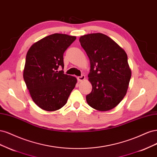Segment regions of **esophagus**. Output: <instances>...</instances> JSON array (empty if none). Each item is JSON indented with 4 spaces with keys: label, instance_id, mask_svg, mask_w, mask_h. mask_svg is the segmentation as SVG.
I'll return each instance as SVG.
<instances>
[{
    "label": "esophagus",
    "instance_id": "34e87169",
    "mask_svg": "<svg viewBox=\"0 0 157 157\" xmlns=\"http://www.w3.org/2000/svg\"><path fill=\"white\" fill-rule=\"evenodd\" d=\"M85 79V76L84 75H82L81 76L78 77V80L79 82H82V81H83Z\"/></svg>",
    "mask_w": 157,
    "mask_h": 157
}]
</instances>
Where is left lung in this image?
Returning <instances> with one entry per match:
<instances>
[{
  "label": "left lung",
  "mask_w": 157,
  "mask_h": 157,
  "mask_svg": "<svg viewBox=\"0 0 157 157\" xmlns=\"http://www.w3.org/2000/svg\"><path fill=\"white\" fill-rule=\"evenodd\" d=\"M90 60L89 80L92 91L86 96L87 104L99 111L117 106L127 91L131 70L126 52L102 33L86 34L79 38Z\"/></svg>",
  "instance_id": "left-lung-1"
}]
</instances>
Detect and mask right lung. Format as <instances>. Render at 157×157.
Instances as JSON below:
<instances>
[{
	"mask_svg": "<svg viewBox=\"0 0 157 157\" xmlns=\"http://www.w3.org/2000/svg\"><path fill=\"white\" fill-rule=\"evenodd\" d=\"M75 39L67 34H51L34 44L27 53L24 81L34 103L45 111L63 107L77 83L76 78L63 70L64 53Z\"/></svg>",
	"mask_w": 157,
	"mask_h": 157,
	"instance_id": "1",
	"label": "right lung"
}]
</instances>
